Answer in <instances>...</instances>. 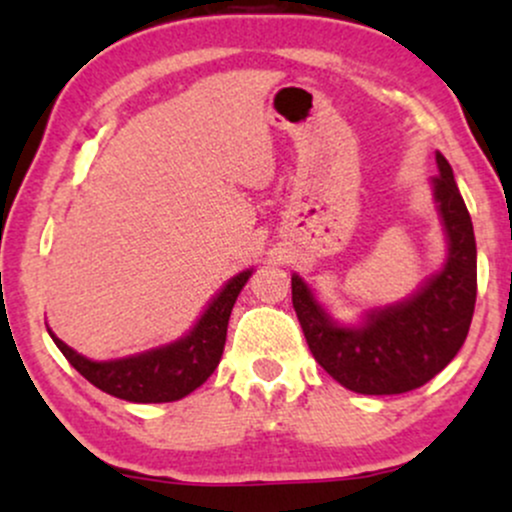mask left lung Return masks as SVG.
<instances>
[{
  "label": "left lung",
  "instance_id": "1",
  "mask_svg": "<svg viewBox=\"0 0 512 512\" xmlns=\"http://www.w3.org/2000/svg\"><path fill=\"white\" fill-rule=\"evenodd\" d=\"M436 163L431 190L448 250L438 272L419 289L402 301L366 308L356 322H342L301 274H291L293 308L315 361L358 395H402L428 383L455 358L472 325L477 301L474 228L440 151Z\"/></svg>",
  "mask_w": 512,
  "mask_h": 512
}]
</instances>
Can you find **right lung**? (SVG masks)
<instances>
[{
	"label": "right lung",
	"mask_w": 512,
	"mask_h": 512,
	"mask_svg": "<svg viewBox=\"0 0 512 512\" xmlns=\"http://www.w3.org/2000/svg\"><path fill=\"white\" fill-rule=\"evenodd\" d=\"M250 276L252 269H243L231 276L207 303L190 332H185L175 342L154 346L139 354L93 361L64 344L50 327L48 332L64 358L98 390L137 404L175 402L207 383L209 375L219 366L223 344H226L228 317Z\"/></svg>",
	"instance_id": "obj_1"
}]
</instances>
